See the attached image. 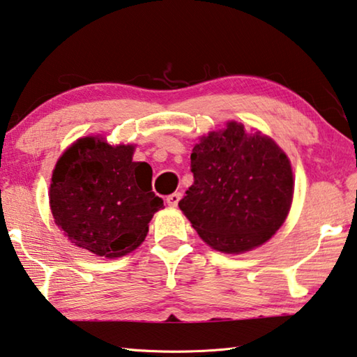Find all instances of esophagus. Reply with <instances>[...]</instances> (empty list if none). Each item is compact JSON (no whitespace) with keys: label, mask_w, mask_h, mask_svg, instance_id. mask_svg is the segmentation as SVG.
Returning a JSON list of instances; mask_svg holds the SVG:
<instances>
[{"label":"esophagus","mask_w":357,"mask_h":357,"mask_svg":"<svg viewBox=\"0 0 357 357\" xmlns=\"http://www.w3.org/2000/svg\"><path fill=\"white\" fill-rule=\"evenodd\" d=\"M179 200H181V193L179 192H174V193H172V195L167 197V203L170 204V208H176Z\"/></svg>","instance_id":"obj_1"}]
</instances>
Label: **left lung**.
<instances>
[{
    "label": "left lung",
    "mask_w": 357,
    "mask_h": 357,
    "mask_svg": "<svg viewBox=\"0 0 357 357\" xmlns=\"http://www.w3.org/2000/svg\"><path fill=\"white\" fill-rule=\"evenodd\" d=\"M193 184L179 209L211 249L250 252L274 236L291 209V162L261 130L238 121L198 138L190 154Z\"/></svg>",
    "instance_id": "8db88e82"
}]
</instances>
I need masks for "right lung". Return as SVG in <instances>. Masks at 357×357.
Wrapping results in <instances>:
<instances>
[{
  "instance_id": "obj_1",
  "label": "right lung",
  "mask_w": 357,
  "mask_h": 357,
  "mask_svg": "<svg viewBox=\"0 0 357 357\" xmlns=\"http://www.w3.org/2000/svg\"><path fill=\"white\" fill-rule=\"evenodd\" d=\"M135 148L88 135L59 155L48 203L56 227L74 245L119 258L146 238L148 223L164 202L151 189V165L132 160Z\"/></svg>"
}]
</instances>
